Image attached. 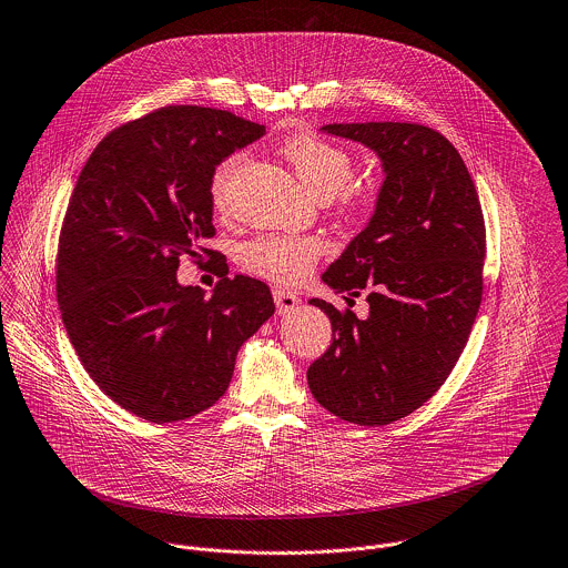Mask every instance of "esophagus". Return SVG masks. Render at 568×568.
Here are the masks:
<instances>
[{
  "label": "esophagus",
  "instance_id": "34e87169",
  "mask_svg": "<svg viewBox=\"0 0 568 568\" xmlns=\"http://www.w3.org/2000/svg\"><path fill=\"white\" fill-rule=\"evenodd\" d=\"M274 303H276V312L281 314V316H285V314H290V312H294L296 307H298V303H301V298L294 294V292H290V290H283V287H274Z\"/></svg>",
  "mask_w": 568,
  "mask_h": 568
}]
</instances>
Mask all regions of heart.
<instances>
[{
	"label": "heart",
	"instance_id": "obj_1",
	"mask_svg": "<svg viewBox=\"0 0 568 568\" xmlns=\"http://www.w3.org/2000/svg\"><path fill=\"white\" fill-rule=\"evenodd\" d=\"M281 152L314 196L332 199L338 194L345 205L361 201V192L347 185L354 172V159L343 145L316 132H298L283 141ZM245 161L247 154L236 152L214 170L212 196L219 205L227 201ZM323 252L325 243L312 234H263L241 247V263L252 274L294 285L314 270Z\"/></svg>",
	"mask_w": 568,
	"mask_h": 568
}]
</instances>
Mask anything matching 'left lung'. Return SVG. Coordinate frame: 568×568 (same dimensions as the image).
<instances>
[{
    "label": "left lung",
    "instance_id": "1",
    "mask_svg": "<svg viewBox=\"0 0 568 568\" xmlns=\"http://www.w3.org/2000/svg\"><path fill=\"white\" fill-rule=\"evenodd\" d=\"M321 132L363 143L385 181L361 234L327 267L336 294H367L369 316L332 321L329 349L310 365L307 385L334 416L387 425L425 405L456 367L483 301L485 219L458 150L418 123H329Z\"/></svg>",
    "mask_w": 568,
    "mask_h": 568
}]
</instances>
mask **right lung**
<instances>
[{
	"label": "right lung",
	"instance_id": "1",
	"mask_svg": "<svg viewBox=\"0 0 568 568\" xmlns=\"http://www.w3.org/2000/svg\"><path fill=\"white\" fill-rule=\"evenodd\" d=\"M265 125L168 105L110 132L85 161L59 236L57 303L97 387L150 423L212 407L243 343L274 314L270 287L236 274L212 294L176 281L214 236L212 176Z\"/></svg>",
	"mask_w": 568,
	"mask_h": 568
}]
</instances>
